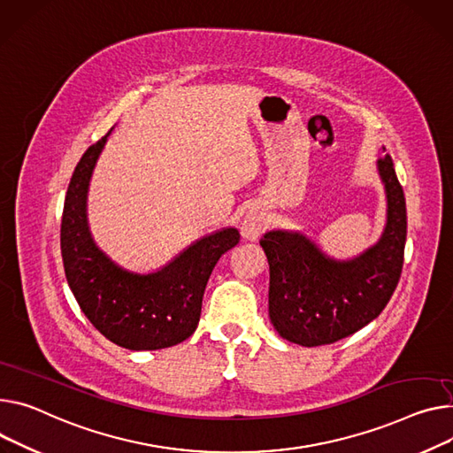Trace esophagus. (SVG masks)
<instances>
[{"label": "esophagus", "instance_id": "34e87169", "mask_svg": "<svg viewBox=\"0 0 453 453\" xmlns=\"http://www.w3.org/2000/svg\"><path fill=\"white\" fill-rule=\"evenodd\" d=\"M265 230V214L259 206H250L241 218V234L245 239L254 241Z\"/></svg>", "mask_w": 453, "mask_h": 453}]
</instances>
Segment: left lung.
<instances>
[{"label": "left lung", "instance_id": "1", "mask_svg": "<svg viewBox=\"0 0 453 453\" xmlns=\"http://www.w3.org/2000/svg\"><path fill=\"white\" fill-rule=\"evenodd\" d=\"M377 170L387 194V225L359 256L330 257L297 230H270L259 241L270 266L268 316L283 339L330 344L366 326L388 304L403 270L406 203L388 154Z\"/></svg>", "mask_w": 453, "mask_h": 453}]
</instances>
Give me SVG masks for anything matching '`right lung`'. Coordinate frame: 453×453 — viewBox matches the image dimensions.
Wrapping results in <instances>:
<instances>
[{
    "instance_id": "1",
    "label": "right lung",
    "mask_w": 453,
    "mask_h": 453,
    "mask_svg": "<svg viewBox=\"0 0 453 453\" xmlns=\"http://www.w3.org/2000/svg\"><path fill=\"white\" fill-rule=\"evenodd\" d=\"M111 132L88 147L68 183L61 219L65 275L87 319L109 341L135 352L159 350L196 332L208 277L237 245L239 232L228 226L203 235L149 273L112 261L96 245L87 218L90 178Z\"/></svg>"
}]
</instances>
